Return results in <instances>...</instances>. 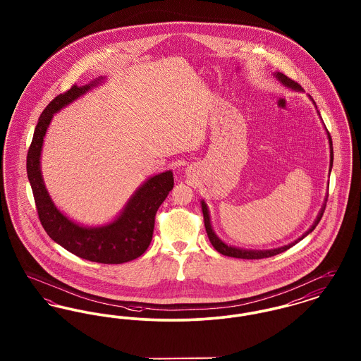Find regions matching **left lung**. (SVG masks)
<instances>
[{
	"label": "left lung",
	"instance_id": "obj_1",
	"mask_svg": "<svg viewBox=\"0 0 361 361\" xmlns=\"http://www.w3.org/2000/svg\"><path fill=\"white\" fill-rule=\"evenodd\" d=\"M276 78L278 80H281L285 85H289V87H292V88H295V90H301V85H298L295 80H292L290 78H288L286 75L281 73V72L276 73ZM329 140H330V147H331V151H330V158H331V159H330V165H331V168H333V155H334V154H333V142H331L330 135H329ZM324 209H326V206L322 209V212H319L318 218H317L315 224L312 225V228H311L307 233L304 234L302 237H300L295 243H292V244H289V245H285V247H281V248H276V250H270V251H247V250H238V248H234V247H229V245H226L225 243H222V241L215 235L214 231H212V224H210V215H209L207 206L204 204V202H202L204 226H206V232H207V235H209V238H210V243H212V247H214L219 254L225 255V256H232V257H238V259H263V257H270V256H274V255L285 252L286 250H289L290 247H293L296 243H298L300 240H302L307 234L311 233V232L317 228L319 221L322 219V215H323V212H324Z\"/></svg>",
	"mask_w": 361,
	"mask_h": 361
}]
</instances>
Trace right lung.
Wrapping results in <instances>:
<instances>
[{"mask_svg": "<svg viewBox=\"0 0 361 361\" xmlns=\"http://www.w3.org/2000/svg\"><path fill=\"white\" fill-rule=\"evenodd\" d=\"M91 85L94 83L82 87L73 85L44 107L27 152V176L34 193L39 221L51 240L64 247L66 251L85 260L120 264L139 257L149 248L155 214L171 191L174 180L170 170L151 177L133 195L123 214L114 222L102 228L79 226L54 207L41 176L39 157L43 136L53 114L85 94Z\"/></svg>", "mask_w": 361, "mask_h": 361, "instance_id": "right-lung-1", "label": "right lung"}]
</instances>
